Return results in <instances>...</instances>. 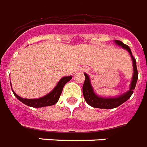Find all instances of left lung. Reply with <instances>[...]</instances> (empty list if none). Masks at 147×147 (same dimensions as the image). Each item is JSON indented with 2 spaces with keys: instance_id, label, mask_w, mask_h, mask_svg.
<instances>
[{
  "instance_id": "obj_1",
  "label": "left lung",
  "mask_w": 147,
  "mask_h": 147,
  "mask_svg": "<svg viewBox=\"0 0 147 147\" xmlns=\"http://www.w3.org/2000/svg\"><path fill=\"white\" fill-rule=\"evenodd\" d=\"M114 42L116 43L117 46L122 47L123 49L127 50V52L130 54V57L132 59L133 62V70H134V74L132 76V80L130 82V88L127 92L123 93V94L119 95L117 97H102L99 96L94 92L93 87H92V83L90 81V78L88 75L86 73H84L85 76V80L84 82L82 87V92L84 98H85V101L93 107H98V108H101V109H112V108H115V107H118L123 103L129 99L131 97V95L134 93V90L136 87V84H137V79H138V71L137 69V62L134 56L132 55L131 50H130V47H128L127 45L124 44L123 42L119 40H114Z\"/></svg>"
}]
</instances>
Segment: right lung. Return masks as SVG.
Here are the masks:
<instances>
[{
    "mask_svg": "<svg viewBox=\"0 0 147 147\" xmlns=\"http://www.w3.org/2000/svg\"><path fill=\"white\" fill-rule=\"evenodd\" d=\"M71 76H65L62 77L59 82L57 83V85H55V87L53 88L49 94H47V95L42 97L40 98H34V99H27V98H24L18 96L12 89V92L13 93L16 98L19 100H20L22 103H24L27 106L33 107H47V106H51V105H55L57 103L59 100L60 95L62 94V89L64 85L66 84L71 79ZM10 86H11V82H10Z\"/></svg>",
    "mask_w": 147,
    "mask_h": 147,
    "instance_id": "obj_1",
    "label": "right lung"
}]
</instances>
